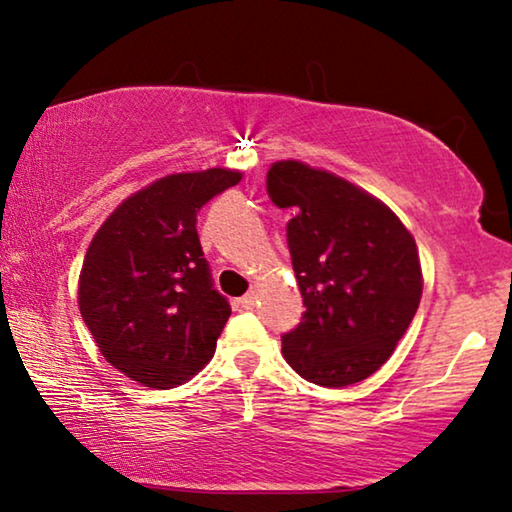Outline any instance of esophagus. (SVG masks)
I'll use <instances>...</instances> for the list:
<instances>
[{"instance_id":"1","label":"esophagus","mask_w":512,"mask_h":512,"mask_svg":"<svg viewBox=\"0 0 512 512\" xmlns=\"http://www.w3.org/2000/svg\"><path fill=\"white\" fill-rule=\"evenodd\" d=\"M255 303H257V294L255 292H248L246 296H241V299H239V305H241L243 310H253Z\"/></svg>"}]
</instances>
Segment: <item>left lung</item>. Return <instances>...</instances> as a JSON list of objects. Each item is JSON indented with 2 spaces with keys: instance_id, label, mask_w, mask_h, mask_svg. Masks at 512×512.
<instances>
[{
  "instance_id": "8db88e82",
  "label": "left lung",
  "mask_w": 512,
  "mask_h": 512,
  "mask_svg": "<svg viewBox=\"0 0 512 512\" xmlns=\"http://www.w3.org/2000/svg\"><path fill=\"white\" fill-rule=\"evenodd\" d=\"M266 193L292 211L287 246L305 312L282 335V354L303 379L342 388L388 361L423 294L414 236L354 183L280 160Z\"/></svg>"
}]
</instances>
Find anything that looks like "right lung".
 Here are the masks:
<instances>
[{
    "instance_id": "right-lung-1",
    "label": "right lung",
    "mask_w": 512,
    "mask_h": 512,
    "mask_svg": "<svg viewBox=\"0 0 512 512\" xmlns=\"http://www.w3.org/2000/svg\"><path fill=\"white\" fill-rule=\"evenodd\" d=\"M241 172L158 179L114 209L87 250L80 315L105 361L133 381L172 388L211 361L232 315L213 287L197 213Z\"/></svg>"
}]
</instances>
